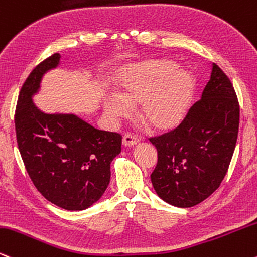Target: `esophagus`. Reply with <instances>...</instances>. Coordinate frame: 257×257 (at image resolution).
<instances>
[{
	"label": "esophagus",
	"instance_id": "1",
	"mask_svg": "<svg viewBox=\"0 0 257 257\" xmlns=\"http://www.w3.org/2000/svg\"><path fill=\"white\" fill-rule=\"evenodd\" d=\"M138 144V140L134 135H125L122 138V146L126 148H132Z\"/></svg>",
	"mask_w": 257,
	"mask_h": 257
}]
</instances>
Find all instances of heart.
Returning <instances> with one entry per match:
<instances>
[{"label":"heart","mask_w":257,"mask_h":257,"mask_svg":"<svg viewBox=\"0 0 257 257\" xmlns=\"http://www.w3.org/2000/svg\"><path fill=\"white\" fill-rule=\"evenodd\" d=\"M174 66L170 60H146L128 67L120 77L117 96L103 101L105 114L126 117L130 105L141 104V120L148 128L173 131L189 114L196 92L194 74Z\"/></svg>","instance_id":"b5f03b06"}]
</instances>
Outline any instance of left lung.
<instances>
[{
	"label": "left lung",
	"instance_id": "1",
	"mask_svg": "<svg viewBox=\"0 0 257 257\" xmlns=\"http://www.w3.org/2000/svg\"><path fill=\"white\" fill-rule=\"evenodd\" d=\"M239 104L230 79L212 65L201 101L174 131L150 138L158 150L154 190L174 207L190 208L219 188L236 148Z\"/></svg>",
	"mask_w": 257,
	"mask_h": 257
}]
</instances>
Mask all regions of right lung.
<instances>
[{
  "instance_id": "right-lung-1",
  "label": "right lung",
  "mask_w": 257,
  "mask_h": 257,
  "mask_svg": "<svg viewBox=\"0 0 257 257\" xmlns=\"http://www.w3.org/2000/svg\"><path fill=\"white\" fill-rule=\"evenodd\" d=\"M54 54L36 66L21 87L15 111L18 147L33 185L55 206L84 210L110 182L121 136L93 127L74 113H47L33 101L43 77L61 63Z\"/></svg>"
}]
</instances>
